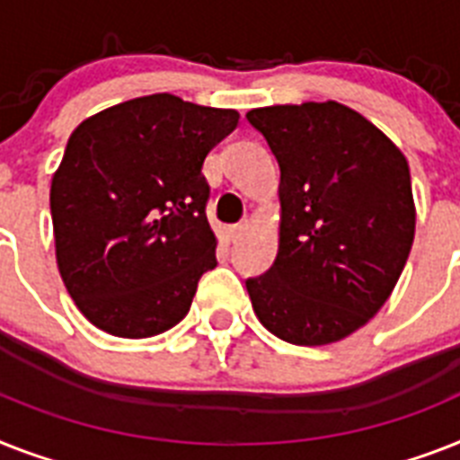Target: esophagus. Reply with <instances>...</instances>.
<instances>
[{
  "instance_id": "1",
  "label": "esophagus",
  "mask_w": 460,
  "mask_h": 460,
  "mask_svg": "<svg viewBox=\"0 0 460 460\" xmlns=\"http://www.w3.org/2000/svg\"><path fill=\"white\" fill-rule=\"evenodd\" d=\"M245 231H248V222L234 224V226H229V238L231 241H238V238H241Z\"/></svg>"
}]
</instances>
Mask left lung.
<instances>
[{"label":"left lung","mask_w":460,"mask_h":460,"mask_svg":"<svg viewBox=\"0 0 460 460\" xmlns=\"http://www.w3.org/2000/svg\"><path fill=\"white\" fill-rule=\"evenodd\" d=\"M279 160V252L248 279L257 319L293 345H331L378 314L416 234L404 153L338 101L252 108Z\"/></svg>","instance_id":"obj_1"}]
</instances>
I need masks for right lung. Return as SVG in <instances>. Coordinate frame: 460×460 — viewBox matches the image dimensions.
<instances>
[{
    "label": "right lung",
    "instance_id": "obj_1",
    "mask_svg": "<svg viewBox=\"0 0 460 460\" xmlns=\"http://www.w3.org/2000/svg\"><path fill=\"white\" fill-rule=\"evenodd\" d=\"M238 118L151 94L70 134L49 193L56 264L96 328L151 338L189 314L198 279L217 267L203 163Z\"/></svg>",
    "mask_w": 460,
    "mask_h": 460
}]
</instances>
